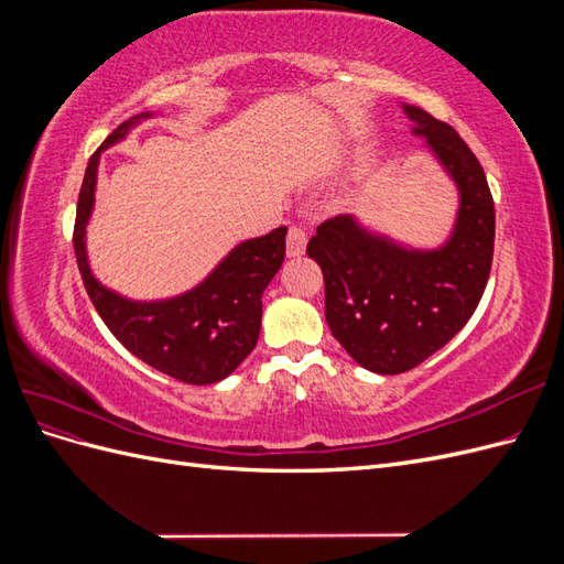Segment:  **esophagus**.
Masks as SVG:
<instances>
[{"label":"esophagus","mask_w":564,"mask_h":564,"mask_svg":"<svg viewBox=\"0 0 564 564\" xmlns=\"http://www.w3.org/2000/svg\"><path fill=\"white\" fill-rule=\"evenodd\" d=\"M305 245H308V232H305V228L301 226H292L286 232V253L292 256V259H296V256H301L305 251Z\"/></svg>","instance_id":"obj_1"}]
</instances>
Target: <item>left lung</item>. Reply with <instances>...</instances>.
Here are the masks:
<instances>
[{"label":"left lung","mask_w":564,"mask_h":564,"mask_svg":"<svg viewBox=\"0 0 564 564\" xmlns=\"http://www.w3.org/2000/svg\"><path fill=\"white\" fill-rule=\"evenodd\" d=\"M458 187V214L440 249H406L348 214L327 218L308 256L324 275V317L357 365L402 373L466 327L480 303L494 256V199L466 141L416 106H402Z\"/></svg>","instance_id":"8db88e82"}]
</instances>
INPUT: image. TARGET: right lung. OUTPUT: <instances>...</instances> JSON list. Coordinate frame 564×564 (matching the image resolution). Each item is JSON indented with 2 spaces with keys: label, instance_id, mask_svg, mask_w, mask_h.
<instances>
[{
  "label": "right lung",
  "instance_id": "right-lung-1",
  "mask_svg": "<svg viewBox=\"0 0 564 564\" xmlns=\"http://www.w3.org/2000/svg\"><path fill=\"white\" fill-rule=\"evenodd\" d=\"M150 112L119 124L87 166L77 199L73 245L87 294L106 327L139 360L183 383L207 386L226 379L253 350L261 332V296L284 261L286 228L237 245L212 275L191 292L166 301H131L100 284L87 261V232L100 152L122 141Z\"/></svg>",
  "mask_w": 564,
  "mask_h": 564
}]
</instances>
